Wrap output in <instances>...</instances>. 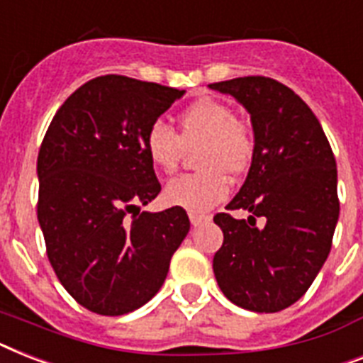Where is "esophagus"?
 <instances>
[{"mask_svg":"<svg viewBox=\"0 0 363 363\" xmlns=\"http://www.w3.org/2000/svg\"><path fill=\"white\" fill-rule=\"evenodd\" d=\"M211 220V216H203V214H194V212H190V222L194 228H197V225H201V223L208 222Z\"/></svg>","mask_w":363,"mask_h":363,"instance_id":"1","label":"esophagus"}]
</instances>
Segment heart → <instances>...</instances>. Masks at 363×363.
<instances>
[{"instance_id": "1", "label": "heart", "mask_w": 363, "mask_h": 363, "mask_svg": "<svg viewBox=\"0 0 363 363\" xmlns=\"http://www.w3.org/2000/svg\"><path fill=\"white\" fill-rule=\"evenodd\" d=\"M197 149L199 172L173 179L164 190L166 201L194 214L211 211L229 194V175H240L252 164L255 138L246 121L223 102L201 99L179 117V134L155 123L145 138V152L162 173H175L184 149Z\"/></svg>"}]
</instances>
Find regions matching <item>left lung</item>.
Returning <instances> with one entry per match:
<instances>
[{
	"instance_id": "8db88e82",
	"label": "left lung",
	"mask_w": 363,
	"mask_h": 363,
	"mask_svg": "<svg viewBox=\"0 0 363 363\" xmlns=\"http://www.w3.org/2000/svg\"><path fill=\"white\" fill-rule=\"evenodd\" d=\"M208 87L248 110L255 138L248 177L225 207L250 216H214L223 233L214 276L233 304L276 313L304 296L332 248L340 218L334 152L319 119L287 85L244 76Z\"/></svg>"
}]
</instances>
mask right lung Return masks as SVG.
Listing matches in <instances>:
<instances>
[{
    "mask_svg": "<svg viewBox=\"0 0 363 363\" xmlns=\"http://www.w3.org/2000/svg\"><path fill=\"white\" fill-rule=\"evenodd\" d=\"M184 91L126 76L89 79L65 100L37 158V216L67 293L117 317L160 291L190 231L184 208L141 212L162 186L147 132Z\"/></svg>",
    "mask_w": 363,
    "mask_h": 363,
    "instance_id": "add662e5",
    "label": "right lung"
}]
</instances>
